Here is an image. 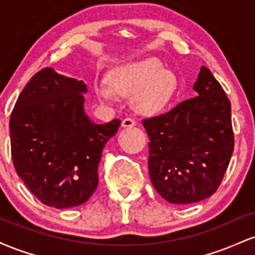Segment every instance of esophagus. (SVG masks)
I'll return each instance as SVG.
<instances>
[{"label":"esophagus","mask_w":255,"mask_h":255,"mask_svg":"<svg viewBox=\"0 0 255 255\" xmlns=\"http://www.w3.org/2000/svg\"><path fill=\"white\" fill-rule=\"evenodd\" d=\"M135 125H136V120H134L131 118H126L122 120V127H125V128L134 127Z\"/></svg>","instance_id":"esophagus-1"}]
</instances>
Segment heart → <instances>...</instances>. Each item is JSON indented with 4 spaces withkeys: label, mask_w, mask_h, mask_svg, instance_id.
Returning <instances> with one entry per match:
<instances>
[{
    "label": "heart",
    "mask_w": 255,
    "mask_h": 255,
    "mask_svg": "<svg viewBox=\"0 0 255 255\" xmlns=\"http://www.w3.org/2000/svg\"><path fill=\"white\" fill-rule=\"evenodd\" d=\"M107 84L95 85V92L102 101L111 102L116 95L134 97L136 110L152 115L163 110L174 97L177 79L170 71H166L156 58H148L137 63L122 67L109 78Z\"/></svg>",
    "instance_id": "b5f03b06"
}]
</instances>
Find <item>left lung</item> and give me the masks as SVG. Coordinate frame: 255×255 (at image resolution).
<instances>
[{"mask_svg": "<svg viewBox=\"0 0 255 255\" xmlns=\"http://www.w3.org/2000/svg\"><path fill=\"white\" fill-rule=\"evenodd\" d=\"M193 89L195 97L142 121L151 182L171 204L211 197L234 151L231 104L222 85L203 66Z\"/></svg>", "mask_w": 255, "mask_h": 255, "instance_id": "8db88e82", "label": "left lung"}]
</instances>
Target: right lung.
I'll return each mask as SVG.
<instances>
[{"label":"right lung","instance_id":"1","mask_svg":"<svg viewBox=\"0 0 255 255\" xmlns=\"http://www.w3.org/2000/svg\"><path fill=\"white\" fill-rule=\"evenodd\" d=\"M84 81L40 69L10 114L11 159L32 194L48 206L86 203L98 186L102 151L121 121L96 125L84 111Z\"/></svg>","mask_w":255,"mask_h":255}]
</instances>
